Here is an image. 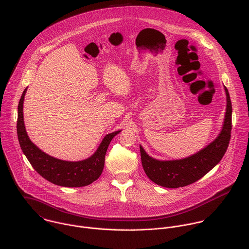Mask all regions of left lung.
Returning <instances> with one entry per match:
<instances>
[{"label":"left lung","mask_w":249,"mask_h":249,"mask_svg":"<svg viewBox=\"0 0 249 249\" xmlns=\"http://www.w3.org/2000/svg\"><path fill=\"white\" fill-rule=\"evenodd\" d=\"M224 89L227 105L222 130L205 148L182 160H159L140 146L142 167L151 181L169 189L185 187L198 181L220 161L228 148L232 130V103L228 89L225 87Z\"/></svg>","instance_id":"obj_1"}]
</instances>
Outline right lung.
<instances>
[{
    "instance_id": "add662e5",
    "label": "right lung",
    "mask_w": 249,
    "mask_h": 249,
    "mask_svg": "<svg viewBox=\"0 0 249 249\" xmlns=\"http://www.w3.org/2000/svg\"><path fill=\"white\" fill-rule=\"evenodd\" d=\"M27 89L23 91L18 104L17 135L20 147L32 166L43 178L57 186L78 188L93 183L102 174L105 164V156L109 142L120 131L107 135L96 152L87 160L67 161L51 157L35 145L26 132L23 116V103Z\"/></svg>"
}]
</instances>
